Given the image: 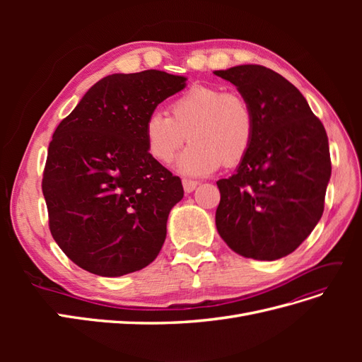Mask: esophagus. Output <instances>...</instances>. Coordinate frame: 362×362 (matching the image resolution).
<instances>
[{
	"instance_id": "esophagus-1",
	"label": "esophagus",
	"mask_w": 362,
	"mask_h": 362,
	"mask_svg": "<svg viewBox=\"0 0 362 362\" xmlns=\"http://www.w3.org/2000/svg\"><path fill=\"white\" fill-rule=\"evenodd\" d=\"M182 187L185 193H192L196 187H198V181L193 180H182Z\"/></svg>"
}]
</instances>
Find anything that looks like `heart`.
<instances>
[{"label": "heart", "instance_id": "heart-1", "mask_svg": "<svg viewBox=\"0 0 362 362\" xmlns=\"http://www.w3.org/2000/svg\"><path fill=\"white\" fill-rule=\"evenodd\" d=\"M170 116L152 112L145 122L148 152L169 164L184 141L192 140L178 160L185 175H208L221 164L235 166L252 146L255 117L243 96L211 86H193L169 105Z\"/></svg>", "mask_w": 362, "mask_h": 362}]
</instances>
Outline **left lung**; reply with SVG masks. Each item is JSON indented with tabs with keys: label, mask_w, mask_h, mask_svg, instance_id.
Masks as SVG:
<instances>
[{
	"label": "left lung",
	"mask_w": 362,
	"mask_h": 362,
	"mask_svg": "<svg viewBox=\"0 0 362 362\" xmlns=\"http://www.w3.org/2000/svg\"><path fill=\"white\" fill-rule=\"evenodd\" d=\"M213 74L237 87L255 117L247 156L234 175L217 181V233L242 257H287L323 214L331 180L325 127L303 95L275 71L242 64Z\"/></svg>",
	"instance_id": "obj_1"
}]
</instances>
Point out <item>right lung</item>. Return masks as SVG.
<instances>
[{
	"mask_svg": "<svg viewBox=\"0 0 362 362\" xmlns=\"http://www.w3.org/2000/svg\"><path fill=\"white\" fill-rule=\"evenodd\" d=\"M185 81L157 69L104 76L54 131L42 180L49 231L93 275L122 276L160 254L184 190L148 152L145 122Z\"/></svg>",
	"mask_w": 362,
	"mask_h": 362,
	"instance_id": "1",
	"label": "right lung"
}]
</instances>
